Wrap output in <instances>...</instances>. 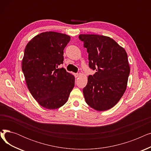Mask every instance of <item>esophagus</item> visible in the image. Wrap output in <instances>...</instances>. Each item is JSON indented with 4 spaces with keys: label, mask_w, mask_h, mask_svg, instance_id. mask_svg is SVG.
<instances>
[{
    "label": "esophagus",
    "mask_w": 151,
    "mask_h": 151,
    "mask_svg": "<svg viewBox=\"0 0 151 151\" xmlns=\"http://www.w3.org/2000/svg\"><path fill=\"white\" fill-rule=\"evenodd\" d=\"M74 75H75V78H78L79 76H80V75H79L78 73H74Z\"/></svg>",
    "instance_id": "esophagus-1"
}]
</instances>
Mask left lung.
I'll return each instance as SVG.
<instances>
[{"label": "left lung", "mask_w": 151, "mask_h": 151, "mask_svg": "<svg viewBox=\"0 0 151 151\" xmlns=\"http://www.w3.org/2000/svg\"><path fill=\"white\" fill-rule=\"evenodd\" d=\"M89 53V65L96 72L89 75L83 89L84 99L89 106L100 111L115 106L127 86L130 66L124 47L107 36L80 34Z\"/></svg>", "instance_id": "1"}]
</instances>
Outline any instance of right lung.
Returning <instances> with one entry per match:
<instances>
[{
	"label": "right lung",
	"mask_w": 151,
	"mask_h": 151,
	"mask_svg": "<svg viewBox=\"0 0 151 151\" xmlns=\"http://www.w3.org/2000/svg\"><path fill=\"white\" fill-rule=\"evenodd\" d=\"M70 40L68 35L49 31L35 36L26 46L22 70L32 96L45 108L63 106L74 88L75 76L59 68Z\"/></svg>",
	"instance_id": "right-lung-1"
}]
</instances>
